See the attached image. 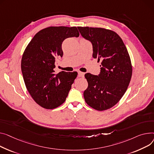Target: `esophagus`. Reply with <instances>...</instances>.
I'll use <instances>...</instances> for the list:
<instances>
[{
  "label": "esophagus",
  "instance_id": "34e87169",
  "mask_svg": "<svg viewBox=\"0 0 154 154\" xmlns=\"http://www.w3.org/2000/svg\"><path fill=\"white\" fill-rule=\"evenodd\" d=\"M78 74H79V77H84L85 73H84V72H79Z\"/></svg>",
  "mask_w": 154,
  "mask_h": 154
}]
</instances>
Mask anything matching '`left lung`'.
Here are the masks:
<instances>
[{
	"label": "left lung",
	"mask_w": 154,
	"mask_h": 154,
	"mask_svg": "<svg viewBox=\"0 0 154 154\" xmlns=\"http://www.w3.org/2000/svg\"><path fill=\"white\" fill-rule=\"evenodd\" d=\"M91 42L93 57L101 60L98 75L87 73L88 87L84 92L86 103L98 111L115 106L125 94L132 76V65L125 45L113 31L101 28L77 27Z\"/></svg>",
	"instance_id": "obj_1"
}]
</instances>
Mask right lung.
Returning a JSON list of instances; mask_svg holds the SVG:
<instances>
[{
    "mask_svg": "<svg viewBox=\"0 0 154 154\" xmlns=\"http://www.w3.org/2000/svg\"><path fill=\"white\" fill-rule=\"evenodd\" d=\"M79 36L77 27L50 26L38 32L24 51L21 69L26 87L44 108H56L66 101L77 72L57 74L55 62L63 56V41Z\"/></svg>",
    "mask_w": 154,
    "mask_h": 154,
    "instance_id": "1",
    "label": "right lung"
}]
</instances>
